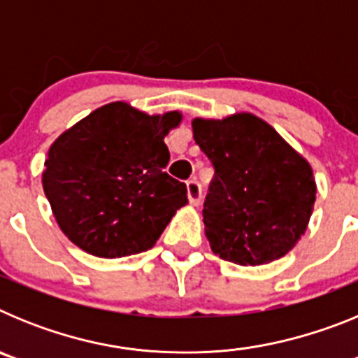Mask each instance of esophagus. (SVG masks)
<instances>
[{"instance_id":"obj_1","label":"esophagus","mask_w":358,"mask_h":358,"mask_svg":"<svg viewBox=\"0 0 358 358\" xmlns=\"http://www.w3.org/2000/svg\"><path fill=\"white\" fill-rule=\"evenodd\" d=\"M186 194H188V201L192 206H199L201 204V197H202V189L201 185H199L195 179L186 182Z\"/></svg>"}]
</instances>
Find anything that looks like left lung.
<instances>
[{
  "instance_id": "8db88e82",
  "label": "left lung",
  "mask_w": 358,
  "mask_h": 358,
  "mask_svg": "<svg viewBox=\"0 0 358 358\" xmlns=\"http://www.w3.org/2000/svg\"><path fill=\"white\" fill-rule=\"evenodd\" d=\"M192 127L215 166L202 210L211 251L243 267L280 260L305 235L314 211L310 163L252 113L197 116Z\"/></svg>"
}]
</instances>
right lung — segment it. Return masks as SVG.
<instances>
[{
	"label": "right lung",
	"mask_w": 358,
	"mask_h": 358,
	"mask_svg": "<svg viewBox=\"0 0 358 358\" xmlns=\"http://www.w3.org/2000/svg\"><path fill=\"white\" fill-rule=\"evenodd\" d=\"M181 110L148 115L129 102L98 107L66 129L44 161L43 189L61 231L98 258H123L154 248L186 185L170 177L164 138Z\"/></svg>",
	"instance_id": "1"
}]
</instances>
